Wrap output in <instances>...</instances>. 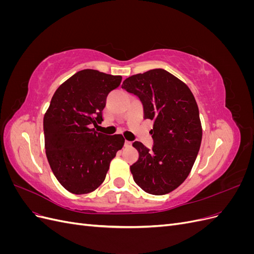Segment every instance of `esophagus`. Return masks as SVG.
Returning <instances> with one entry per match:
<instances>
[{"mask_svg": "<svg viewBox=\"0 0 254 254\" xmlns=\"http://www.w3.org/2000/svg\"><path fill=\"white\" fill-rule=\"evenodd\" d=\"M131 142H130V141H125V147H130V146H131Z\"/></svg>", "mask_w": 254, "mask_h": 254, "instance_id": "1", "label": "esophagus"}]
</instances>
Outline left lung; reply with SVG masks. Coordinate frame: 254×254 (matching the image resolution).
I'll return each instance as SVG.
<instances>
[{
  "instance_id": "1",
  "label": "left lung",
  "mask_w": 254,
  "mask_h": 254,
  "mask_svg": "<svg viewBox=\"0 0 254 254\" xmlns=\"http://www.w3.org/2000/svg\"><path fill=\"white\" fill-rule=\"evenodd\" d=\"M122 88L140 98L144 119L153 121L151 149L135 141L139 160L130 166L134 182L146 193H171L188 178L202 139L196 99L190 88L163 68L126 78Z\"/></svg>"
}]
</instances>
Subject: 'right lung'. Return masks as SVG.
I'll return each instance as SVG.
<instances>
[{
  "instance_id": "1",
  "label": "right lung",
  "mask_w": 254,
  "mask_h": 254,
  "mask_svg": "<svg viewBox=\"0 0 254 254\" xmlns=\"http://www.w3.org/2000/svg\"><path fill=\"white\" fill-rule=\"evenodd\" d=\"M121 81L120 75L79 71L60 84L44 114L48 161L59 183L73 194H88L101 186L124 146L122 134L107 135L92 128L103 122L106 98Z\"/></svg>"
}]
</instances>
